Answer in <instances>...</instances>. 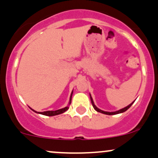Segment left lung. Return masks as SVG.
Segmentation results:
<instances>
[{
	"mask_svg": "<svg viewBox=\"0 0 158 158\" xmlns=\"http://www.w3.org/2000/svg\"><path fill=\"white\" fill-rule=\"evenodd\" d=\"M90 98H91V103H92V106H93L94 109V110H96L97 112H101V113H103V114H106V115H116V114L122 113V112H125V111H127V110H128V109H129L130 107H131V106H132L133 103H134V101H133V102H132V103H131V104H130V105H128L127 106L124 107V108H123V109H121V110H118V111H115V112H105V111H103V110H100V109H98V107H97L96 106L94 105V101H93V99H92V98H91V94H90Z\"/></svg>",
	"mask_w": 158,
	"mask_h": 158,
	"instance_id": "1",
	"label": "left lung"
}]
</instances>
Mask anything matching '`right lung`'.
<instances>
[{
    "label": "right lung",
    "instance_id": "add662e5",
    "mask_svg": "<svg viewBox=\"0 0 158 158\" xmlns=\"http://www.w3.org/2000/svg\"><path fill=\"white\" fill-rule=\"evenodd\" d=\"M73 91H72V93H71L70 94V102H69V104L67 106L64 107V108L63 109H60V110H55V111H46V112H36V111H34V110H32L34 112H35L36 113H39V114H41V115H47V116H54V115H59V114H61V113H64V112H66L67 110L69 109V105H70L71 103V100H72V95H73Z\"/></svg>",
    "mask_w": 158,
    "mask_h": 158
}]
</instances>
